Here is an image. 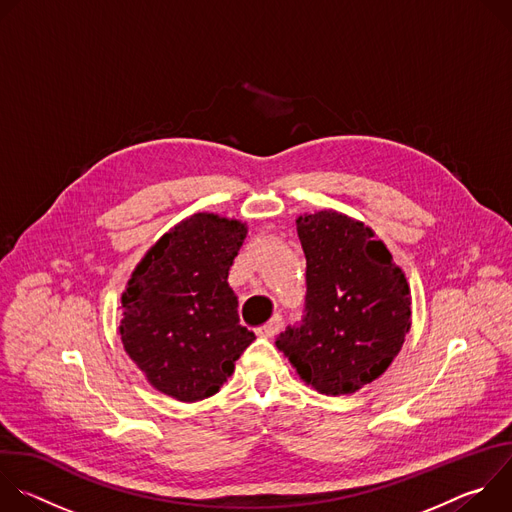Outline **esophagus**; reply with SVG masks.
<instances>
[{
    "label": "esophagus",
    "mask_w": 512,
    "mask_h": 512,
    "mask_svg": "<svg viewBox=\"0 0 512 512\" xmlns=\"http://www.w3.org/2000/svg\"><path fill=\"white\" fill-rule=\"evenodd\" d=\"M279 326H281V318H279V316H275L271 322H267L265 326L257 328V334H259L261 338H271V336H275V334H277Z\"/></svg>",
    "instance_id": "34e87169"
}]
</instances>
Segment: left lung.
I'll return each mask as SVG.
<instances>
[{
    "label": "left lung",
    "mask_w": 512,
    "mask_h": 512,
    "mask_svg": "<svg viewBox=\"0 0 512 512\" xmlns=\"http://www.w3.org/2000/svg\"><path fill=\"white\" fill-rule=\"evenodd\" d=\"M306 255V314L275 346L322 395L379 379L411 328L405 273L360 221L336 210L298 216Z\"/></svg>",
    "instance_id": "1"
}]
</instances>
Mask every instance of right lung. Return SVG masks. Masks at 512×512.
I'll return each instance as SVG.
<instances>
[{
    "instance_id": "right-lung-1",
    "label": "right lung",
    "mask_w": 512,
    "mask_h": 512,
    "mask_svg": "<svg viewBox=\"0 0 512 512\" xmlns=\"http://www.w3.org/2000/svg\"><path fill=\"white\" fill-rule=\"evenodd\" d=\"M241 221L192 214L139 261L121 296V342L160 393L184 403L214 395L255 340L239 322L229 269Z\"/></svg>"
}]
</instances>
